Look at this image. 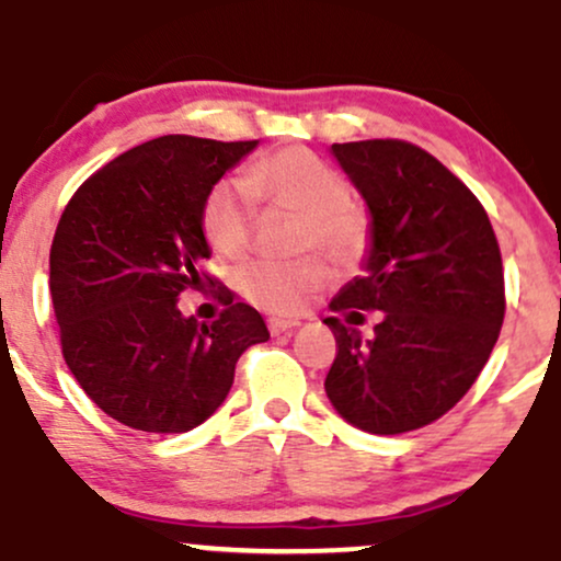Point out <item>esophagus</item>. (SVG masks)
<instances>
[{
  "label": "esophagus",
  "mask_w": 561,
  "mask_h": 561,
  "mask_svg": "<svg viewBox=\"0 0 561 561\" xmlns=\"http://www.w3.org/2000/svg\"><path fill=\"white\" fill-rule=\"evenodd\" d=\"M300 321L298 319H268V332L272 334H285L298 330Z\"/></svg>",
  "instance_id": "obj_1"
}]
</instances>
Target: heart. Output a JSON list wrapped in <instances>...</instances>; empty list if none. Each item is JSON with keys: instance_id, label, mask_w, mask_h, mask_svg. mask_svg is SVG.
Wrapping results in <instances>:
<instances>
[{"instance_id": "obj_1", "label": "heart", "mask_w": 561, "mask_h": 561, "mask_svg": "<svg viewBox=\"0 0 561 561\" xmlns=\"http://www.w3.org/2000/svg\"><path fill=\"white\" fill-rule=\"evenodd\" d=\"M240 184L221 182L203 203L205 242L221 259H242L253 237V203L268 199L279 208L308 218V244L317 242L334 261L351 263L364 253L369 224L356 205L347 203L345 179L306 150H282L250 165ZM330 274L319 259L293 263L259 261L240 272V289L250 302L272 313H298Z\"/></svg>"}]
</instances>
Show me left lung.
Returning <instances> with one entry per match:
<instances>
[{
	"label": "left lung",
	"mask_w": 561,
	"mask_h": 561,
	"mask_svg": "<svg viewBox=\"0 0 561 561\" xmlns=\"http://www.w3.org/2000/svg\"><path fill=\"white\" fill-rule=\"evenodd\" d=\"M369 208L364 274L324 319L337 356L324 390L340 416L371 435H401L454 409L504 324V268L480 199L422 147L401 139L332 145ZM362 310H379L364 339Z\"/></svg>",
	"instance_id": "1"
}]
</instances>
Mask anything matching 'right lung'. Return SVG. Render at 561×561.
<instances>
[{"label": "right lung", "mask_w": 561, "mask_h": 561, "mask_svg": "<svg viewBox=\"0 0 561 561\" xmlns=\"http://www.w3.org/2000/svg\"><path fill=\"white\" fill-rule=\"evenodd\" d=\"M255 147L150 139L89 176L62 210L49 253L62 356L83 392L126 427L176 435L203 424L227 401L237 358L268 340L261 313L227 287L216 321L179 308L210 259L205 197Z\"/></svg>", "instance_id": "obj_1"}]
</instances>
